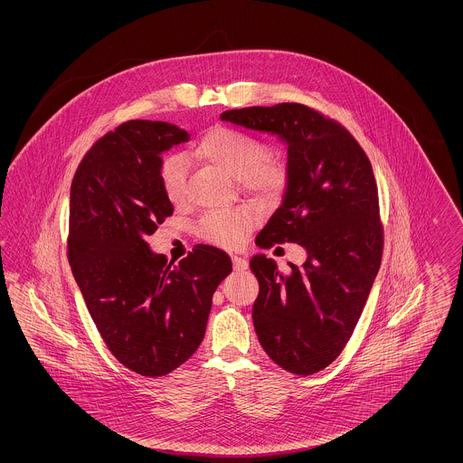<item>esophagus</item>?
<instances>
[{
  "label": "esophagus",
  "mask_w": 463,
  "mask_h": 463,
  "mask_svg": "<svg viewBox=\"0 0 463 463\" xmlns=\"http://www.w3.org/2000/svg\"><path fill=\"white\" fill-rule=\"evenodd\" d=\"M231 259H232V265H234L236 270H244V269L248 267V262H246L242 257H240V255H232Z\"/></svg>",
  "instance_id": "1"
}]
</instances>
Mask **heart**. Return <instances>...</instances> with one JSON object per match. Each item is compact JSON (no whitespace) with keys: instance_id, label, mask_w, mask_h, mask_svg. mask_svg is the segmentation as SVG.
<instances>
[{"instance_id":"b5f03b06","label":"heart","mask_w":463,"mask_h":463,"mask_svg":"<svg viewBox=\"0 0 463 463\" xmlns=\"http://www.w3.org/2000/svg\"><path fill=\"white\" fill-rule=\"evenodd\" d=\"M194 153L215 168L238 178L242 189L259 196H276L287 184V165L267 156V146L250 133L219 127L206 133ZM159 184L165 198L172 204H182L187 196V161L180 155L163 159ZM255 217L246 208L213 212L199 222V234L208 241L234 248L241 244L253 227Z\"/></svg>"}]
</instances>
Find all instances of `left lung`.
<instances>
[{
  "instance_id": "1",
  "label": "left lung",
  "mask_w": 463,
  "mask_h": 463,
  "mask_svg": "<svg viewBox=\"0 0 463 463\" xmlns=\"http://www.w3.org/2000/svg\"><path fill=\"white\" fill-rule=\"evenodd\" d=\"M222 121L278 135L288 146L281 206L257 236L260 248L297 242L307 251L289 274L255 255L260 291L253 325L267 355L289 373H317L349 342L383 251L372 163L340 123L302 104L225 110Z\"/></svg>"
}]
</instances>
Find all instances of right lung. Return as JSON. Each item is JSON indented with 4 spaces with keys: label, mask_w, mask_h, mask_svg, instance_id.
Segmentation results:
<instances>
[{
    "label": "right lung",
    "mask_w": 463,
    "mask_h": 463,
    "mask_svg": "<svg viewBox=\"0 0 463 463\" xmlns=\"http://www.w3.org/2000/svg\"><path fill=\"white\" fill-rule=\"evenodd\" d=\"M187 140L172 123L127 121L90 147L71 184L72 276L112 355L151 378L196 353L212 297L232 270L215 246L198 244L174 264L146 241L174 213L159 184L161 155Z\"/></svg>",
    "instance_id": "1"
}]
</instances>
